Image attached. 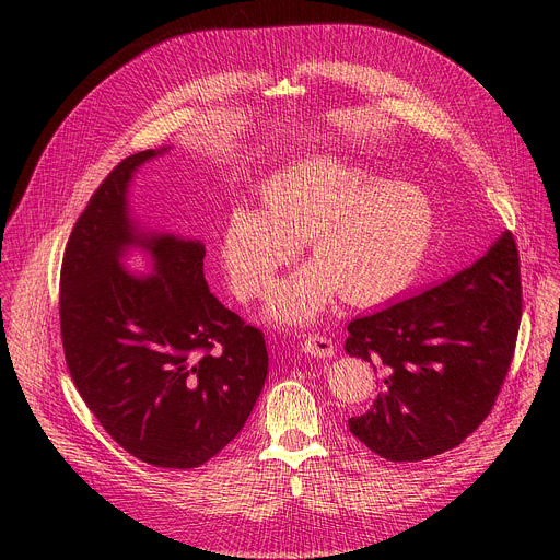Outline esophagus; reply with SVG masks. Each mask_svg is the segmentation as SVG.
<instances>
[{
	"label": "esophagus",
	"instance_id": "esophagus-1",
	"mask_svg": "<svg viewBox=\"0 0 560 560\" xmlns=\"http://www.w3.org/2000/svg\"><path fill=\"white\" fill-rule=\"evenodd\" d=\"M301 348L303 352H310L314 357H332L335 354V343L330 337L326 335H305V339L301 341Z\"/></svg>",
	"mask_w": 560,
	"mask_h": 560
}]
</instances>
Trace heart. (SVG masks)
<instances>
[{"label":"heart","mask_w":560,"mask_h":560,"mask_svg":"<svg viewBox=\"0 0 560 560\" xmlns=\"http://www.w3.org/2000/svg\"><path fill=\"white\" fill-rule=\"evenodd\" d=\"M436 228L428 192L385 182L339 156H312L275 173L264 210L236 206L225 223L221 257L232 290L264 296L277 270L305 246L310 266L281 281L268 303L279 324H307L335 292L368 305L406 288L421 268Z\"/></svg>","instance_id":"obj_1"}]
</instances>
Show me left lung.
Masks as SVG:
<instances>
[{
	"instance_id": "obj_1",
	"label": "left lung",
	"mask_w": 560,
	"mask_h": 560,
	"mask_svg": "<svg viewBox=\"0 0 560 560\" xmlns=\"http://www.w3.org/2000/svg\"><path fill=\"white\" fill-rule=\"evenodd\" d=\"M512 232L486 257L348 326L346 352L378 374L374 404L348 419L374 454L415 463L460 445L494 408L521 326Z\"/></svg>"
}]
</instances>
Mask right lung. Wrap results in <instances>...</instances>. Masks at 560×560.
I'll list each match as a JSON object with an SVG mask.
<instances>
[{"mask_svg": "<svg viewBox=\"0 0 560 560\" xmlns=\"http://www.w3.org/2000/svg\"><path fill=\"white\" fill-rule=\"evenodd\" d=\"M159 152L126 156L77 219L61 261L59 324L68 372L113 441L154 467L192 469L246 425L268 350L264 332L208 290L203 244L139 234L128 219V182ZM135 243L151 250L154 278L120 268Z\"/></svg>", "mask_w": 560, "mask_h": 560, "instance_id": "obj_1", "label": "right lung"}]
</instances>
